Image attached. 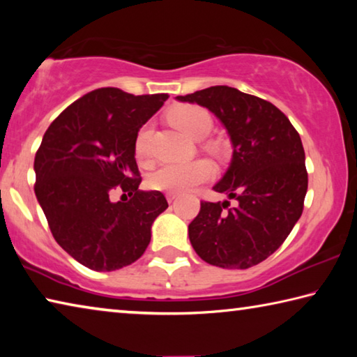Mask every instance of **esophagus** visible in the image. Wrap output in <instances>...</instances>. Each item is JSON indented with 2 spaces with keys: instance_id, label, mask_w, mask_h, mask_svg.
Returning <instances> with one entry per match:
<instances>
[{
  "instance_id": "obj_1",
  "label": "esophagus",
  "mask_w": 357,
  "mask_h": 357,
  "mask_svg": "<svg viewBox=\"0 0 357 357\" xmlns=\"http://www.w3.org/2000/svg\"><path fill=\"white\" fill-rule=\"evenodd\" d=\"M165 197H167V200H168V203H173L174 200H176V198H178L179 195H178V193H172V192H168Z\"/></svg>"
}]
</instances>
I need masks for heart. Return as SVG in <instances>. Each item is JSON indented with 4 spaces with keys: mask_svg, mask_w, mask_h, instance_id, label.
<instances>
[{
    "mask_svg": "<svg viewBox=\"0 0 357 357\" xmlns=\"http://www.w3.org/2000/svg\"><path fill=\"white\" fill-rule=\"evenodd\" d=\"M172 124L184 132L190 138H203L211 129V116L208 112L197 105H183L176 107L168 114ZM151 129L144 126L138 132L135 151L138 157H146L148 154V142H149ZM214 170L208 160L197 159L190 162H172L164 164L151 174L148 184L151 189L160 192L183 193L193 189L198 184H203L213 178Z\"/></svg>",
    "mask_w": 357,
    "mask_h": 357,
    "instance_id": "obj_1",
    "label": "heart"
}]
</instances>
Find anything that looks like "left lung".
Returning <instances> with one entry per match:
<instances>
[{
	"label": "left lung",
	"instance_id": "8db88e82",
	"mask_svg": "<svg viewBox=\"0 0 357 357\" xmlns=\"http://www.w3.org/2000/svg\"><path fill=\"white\" fill-rule=\"evenodd\" d=\"M176 100L208 108L227 129L233 155L213 189L225 202H202L189 239L203 261L225 269L252 268L279 249L304 208L305 153L279 108L231 86H211Z\"/></svg>",
	"mask_w": 357,
	"mask_h": 357
}]
</instances>
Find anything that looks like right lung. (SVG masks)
<instances>
[{
    "label": "right lung",
    "mask_w": 357,
    "mask_h": 357,
    "mask_svg": "<svg viewBox=\"0 0 357 357\" xmlns=\"http://www.w3.org/2000/svg\"><path fill=\"white\" fill-rule=\"evenodd\" d=\"M168 94L100 88L69 105L47 129L34 157L36 198L53 238L78 263L110 273L140 258L164 193L138 190L135 142ZM119 186L132 198L109 200ZM126 195V193H124Z\"/></svg>",
    "instance_id": "1"
}]
</instances>
